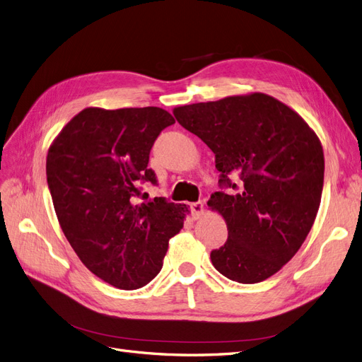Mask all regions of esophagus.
<instances>
[{
  "label": "esophagus",
  "instance_id": "1",
  "mask_svg": "<svg viewBox=\"0 0 362 362\" xmlns=\"http://www.w3.org/2000/svg\"><path fill=\"white\" fill-rule=\"evenodd\" d=\"M191 210H192V215H194V218L202 216L203 213H204V203H203V202L192 203V204H191Z\"/></svg>",
  "mask_w": 362,
  "mask_h": 362
}]
</instances>
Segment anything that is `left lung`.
Returning a JSON list of instances; mask_svg holds the SVG:
<instances>
[{"instance_id":"1","label":"left lung","mask_w":362,"mask_h":362,"mask_svg":"<svg viewBox=\"0 0 362 362\" xmlns=\"http://www.w3.org/2000/svg\"><path fill=\"white\" fill-rule=\"evenodd\" d=\"M173 113L210 147L221 173L222 191L207 204L226 221L228 240L211 250L213 265L238 284L269 279L298 252L320 204L325 163L315 131L259 92Z\"/></svg>"}]
</instances>
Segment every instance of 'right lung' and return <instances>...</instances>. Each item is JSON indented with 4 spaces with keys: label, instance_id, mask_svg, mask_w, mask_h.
Returning <instances> with one entry per match:
<instances>
[{
    "label": "right lung",
    "instance_id": "right-lung-1",
    "mask_svg": "<svg viewBox=\"0 0 362 362\" xmlns=\"http://www.w3.org/2000/svg\"><path fill=\"white\" fill-rule=\"evenodd\" d=\"M173 124L159 107H89L49 149L47 185L61 228L86 269L115 288L132 291L151 282L189 211L164 197L136 202L141 183H158L147 167L149 155Z\"/></svg>",
    "mask_w": 362,
    "mask_h": 362
}]
</instances>
